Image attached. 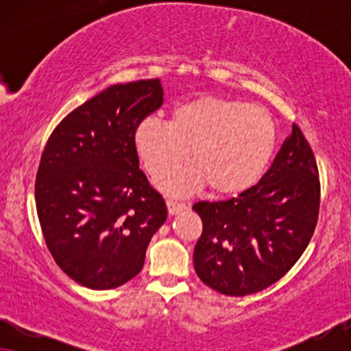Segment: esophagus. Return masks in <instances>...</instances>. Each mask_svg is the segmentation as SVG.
<instances>
[{"instance_id": "obj_1", "label": "esophagus", "mask_w": 351, "mask_h": 351, "mask_svg": "<svg viewBox=\"0 0 351 351\" xmlns=\"http://www.w3.org/2000/svg\"><path fill=\"white\" fill-rule=\"evenodd\" d=\"M166 206H167V210H169L171 215L179 214V213H182V210H185L186 208H189L185 203H180V201H174V199H167Z\"/></svg>"}]
</instances>
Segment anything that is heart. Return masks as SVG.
Returning <instances> with one entry per match:
<instances>
[{
  "label": "heart",
  "mask_w": 351,
  "mask_h": 351,
  "mask_svg": "<svg viewBox=\"0 0 351 351\" xmlns=\"http://www.w3.org/2000/svg\"><path fill=\"white\" fill-rule=\"evenodd\" d=\"M134 143L153 177L179 167L190 150L195 165L160 182L167 191L186 193L208 184L214 193L238 195L257 184L270 165L276 126L265 108L204 95L176 107L171 121L142 119Z\"/></svg>",
  "instance_id": "heart-1"
}]
</instances>
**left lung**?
I'll return each instance as SVG.
<instances>
[{
	"instance_id": "left-lung-1",
	"label": "left lung",
	"mask_w": 351,
	"mask_h": 351,
	"mask_svg": "<svg viewBox=\"0 0 351 351\" xmlns=\"http://www.w3.org/2000/svg\"><path fill=\"white\" fill-rule=\"evenodd\" d=\"M203 220L195 271L220 294L243 297L267 289L299 261L319 213V176L299 126L257 185L227 201H199Z\"/></svg>"
}]
</instances>
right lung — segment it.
I'll list each match as a JSON object with an SVG mask.
<instances>
[{"mask_svg":"<svg viewBox=\"0 0 351 351\" xmlns=\"http://www.w3.org/2000/svg\"><path fill=\"white\" fill-rule=\"evenodd\" d=\"M161 104L158 78L110 86L57 124L41 155L35 199L43 237L57 265L89 289L138 275L167 217L134 143L137 124Z\"/></svg>","mask_w":351,"mask_h":351,"instance_id":"1","label":"right lung"}]
</instances>
